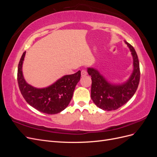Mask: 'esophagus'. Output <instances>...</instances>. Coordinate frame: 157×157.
Listing matches in <instances>:
<instances>
[{
  "label": "esophagus",
  "instance_id": "esophagus-1",
  "mask_svg": "<svg viewBox=\"0 0 157 157\" xmlns=\"http://www.w3.org/2000/svg\"><path fill=\"white\" fill-rule=\"evenodd\" d=\"M87 75V71L85 69H82L81 71V76L82 77H85Z\"/></svg>",
  "mask_w": 157,
  "mask_h": 157
}]
</instances>
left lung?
I'll return each mask as SVG.
<instances>
[{
  "label": "left lung",
  "mask_w": 157,
  "mask_h": 157,
  "mask_svg": "<svg viewBox=\"0 0 157 157\" xmlns=\"http://www.w3.org/2000/svg\"><path fill=\"white\" fill-rule=\"evenodd\" d=\"M133 57L134 70L126 82L121 84H111L94 68H88L92 77L91 98L94 103L103 110L113 111L124 105L132 98L138 87L140 70L138 57L134 47L125 41Z\"/></svg>",
  "instance_id": "1"
}]
</instances>
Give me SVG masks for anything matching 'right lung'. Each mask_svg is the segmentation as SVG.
<instances>
[{"label":"right lung","mask_w":157,"mask_h":157,"mask_svg":"<svg viewBox=\"0 0 157 157\" xmlns=\"http://www.w3.org/2000/svg\"><path fill=\"white\" fill-rule=\"evenodd\" d=\"M25 52H23L17 69V82L20 92L31 106L43 113L53 115L67 107L73 97L76 85L80 78V71L65 75L50 86L36 88L27 84L23 78L22 65Z\"/></svg>","instance_id":"obj_1"}]
</instances>
